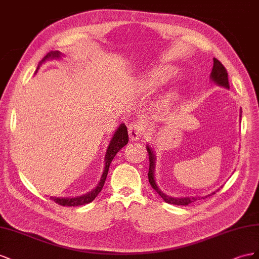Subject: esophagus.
I'll list each match as a JSON object with an SVG mask.
<instances>
[{
  "mask_svg": "<svg viewBox=\"0 0 259 259\" xmlns=\"http://www.w3.org/2000/svg\"><path fill=\"white\" fill-rule=\"evenodd\" d=\"M128 131H129V137L131 139V141H137V140L141 139L143 135V131H144L143 123L140 121L131 122L128 125Z\"/></svg>",
  "mask_w": 259,
  "mask_h": 259,
  "instance_id": "esophagus-1",
  "label": "esophagus"
}]
</instances>
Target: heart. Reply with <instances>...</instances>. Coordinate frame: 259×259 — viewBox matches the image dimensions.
<instances>
[{
    "mask_svg": "<svg viewBox=\"0 0 259 259\" xmlns=\"http://www.w3.org/2000/svg\"><path fill=\"white\" fill-rule=\"evenodd\" d=\"M172 71L168 68H156L152 70L146 77V82L150 85H158L165 83L171 77Z\"/></svg>",
    "mask_w": 259,
    "mask_h": 259,
    "instance_id": "obj_1",
    "label": "heart"
}]
</instances>
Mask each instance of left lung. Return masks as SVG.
I'll use <instances>...</instances> for the list:
<instances>
[{"mask_svg": "<svg viewBox=\"0 0 259 259\" xmlns=\"http://www.w3.org/2000/svg\"><path fill=\"white\" fill-rule=\"evenodd\" d=\"M210 79L211 81H213L216 84L218 85H221V87H225L227 89L230 88V85H229V80H228V72H227V69L225 68V66L221 64L217 58H213V66H212V69H211V73H210ZM242 113V110H241ZM241 117V115H240ZM146 150H147V153H149V158H150V169H149V181L151 183L152 188L157 192V194L164 199V201L168 204H174V205H189L191 203H193L194 201H196L197 198L199 197H172V196H169L167 194H165L164 192H161L160 189L158 188L157 183H156V180H155V177H154V171H155V160H156V157H155V154H154V151L152 150V147L147 144L146 145ZM211 194H215V192ZM209 196V195H208ZM207 197V196H205ZM204 198V197H202Z\"/></svg>", "mask_w": 259, "mask_h": 259, "instance_id": "8db88e82", "label": "left lung"}]
</instances>
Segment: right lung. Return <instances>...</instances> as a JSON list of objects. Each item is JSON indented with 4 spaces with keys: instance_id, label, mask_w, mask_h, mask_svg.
Listing matches in <instances>:
<instances>
[{
    "instance_id": "add662e5",
    "label": "right lung",
    "mask_w": 259,
    "mask_h": 259,
    "mask_svg": "<svg viewBox=\"0 0 259 259\" xmlns=\"http://www.w3.org/2000/svg\"><path fill=\"white\" fill-rule=\"evenodd\" d=\"M62 53H60L58 51H54V52H50V53L47 54V56H44L43 60L40 62V65L42 63H44L48 60H53V58H61ZM40 65L38 66L39 69ZM129 141V137H128V130L127 127H125L124 123H121L119 127L117 128L116 132L114 134L112 140H110L109 145L107 147V151L105 154V167H104V171H103V175L101 177V180L98 183V186L95 187L91 192H88L87 194L80 195V196H76V197H54L51 196V199H53L55 203H57L58 205L62 206H80V205H85L88 203L92 202L93 199L98 196V194L102 191L103 186H104L106 177L108 174V168L110 162L114 159V157L116 156V154L119 152L122 147L128 143Z\"/></svg>"
}]
</instances>
